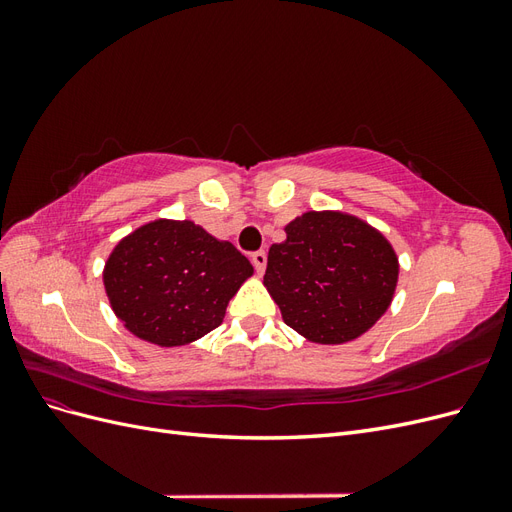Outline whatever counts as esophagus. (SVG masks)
<instances>
[{"label":"esophagus","mask_w":512,"mask_h":512,"mask_svg":"<svg viewBox=\"0 0 512 512\" xmlns=\"http://www.w3.org/2000/svg\"><path fill=\"white\" fill-rule=\"evenodd\" d=\"M252 265H254V269H256L258 275L265 273V269H267V252H265V250L254 252V254H252Z\"/></svg>","instance_id":"obj_1"}]
</instances>
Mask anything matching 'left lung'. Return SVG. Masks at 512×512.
<instances>
[{
    "mask_svg": "<svg viewBox=\"0 0 512 512\" xmlns=\"http://www.w3.org/2000/svg\"><path fill=\"white\" fill-rule=\"evenodd\" d=\"M273 243L265 284L284 322L303 339L339 346L359 339L391 307L399 258L382 232L337 209L305 211Z\"/></svg>",
    "mask_w": 512,
    "mask_h": 512,
    "instance_id": "left-lung-1",
    "label": "left lung"
}]
</instances>
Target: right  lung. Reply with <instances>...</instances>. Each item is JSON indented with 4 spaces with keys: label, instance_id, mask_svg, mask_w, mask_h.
<instances>
[{
    "label": "right lung",
    "instance_id": "add662e5",
    "mask_svg": "<svg viewBox=\"0 0 512 512\" xmlns=\"http://www.w3.org/2000/svg\"><path fill=\"white\" fill-rule=\"evenodd\" d=\"M252 275V262L230 241L192 220L158 218L117 241L102 282L113 314L134 337L177 348L220 327L228 301Z\"/></svg>",
    "mask_w": 512,
    "mask_h": 512
}]
</instances>
